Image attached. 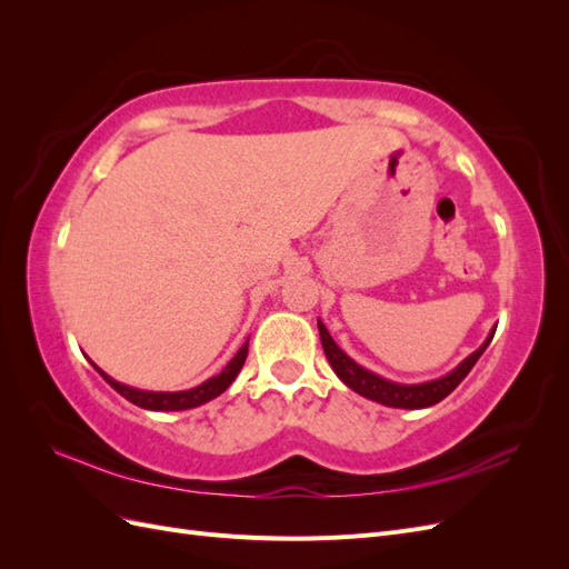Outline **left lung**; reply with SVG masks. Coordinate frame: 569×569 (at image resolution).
<instances>
[{"label":"left lung","instance_id":"left-lung-1","mask_svg":"<svg viewBox=\"0 0 569 569\" xmlns=\"http://www.w3.org/2000/svg\"><path fill=\"white\" fill-rule=\"evenodd\" d=\"M318 330H320V341H322V349L327 360H330L332 370L337 372L339 380L347 385L349 389H353L356 393L366 396L370 401L377 403H385L389 408H427V406H435L441 399H446L468 372L472 370V366L479 360V356L485 353V349L489 347V341L493 339V332L489 335V339L481 343V347L462 360V363L451 372L441 377V380H432V382H425V385H396L389 380H382V377H377L375 372L360 368L356 360H351L347 353H343L335 339L327 332V327L318 320Z\"/></svg>","mask_w":569,"mask_h":569}]
</instances>
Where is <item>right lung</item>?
I'll use <instances>...</instances> for the list:
<instances>
[{
	"instance_id": "add662e5",
	"label": "right lung",
	"mask_w": 569,
	"mask_h": 569,
	"mask_svg": "<svg viewBox=\"0 0 569 569\" xmlns=\"http://www.w3.org/2000/svg\"><path fill=\"white\" fill-rule=\"evenodd\" d=\"M247 353H249V341L237 351V356L230 360V363L220 370V375H216V377H211V380H206L203 385H199L194 389H187V391H140V389H130L126 385H118L116 380H111V377L107 372H101L97 366L94 368L120 396H123V399H128L134 406L147 408V410H187V408H197L206 401H211V399H216V396L226 391L234 382V377L239 375V370H242Z\"/></svg>"
}]
</instances>
